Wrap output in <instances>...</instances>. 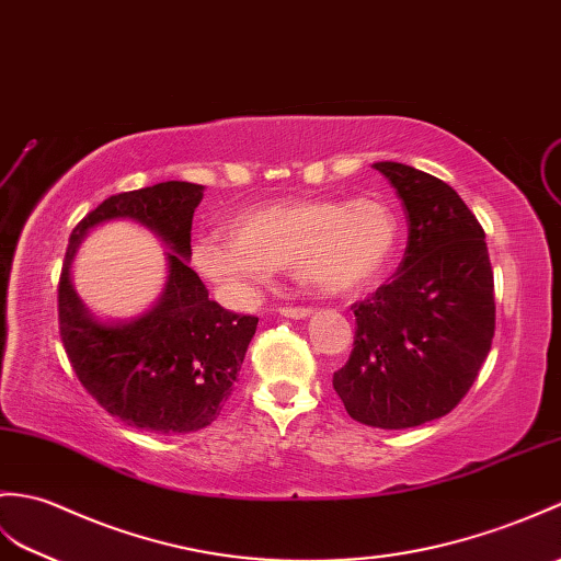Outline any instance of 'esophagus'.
Segmentation results:
<instances>
[{
	"label": "esophagus",
	"mask_w": 561,
	"mask_h": 561,
	"mask_svg": "<svg viewBox=\"0 0 561 561\" xmlns=\"http://www.w3.org/2000/svg\"><path fill=\"white\" fill-rule=\"evenodd\" d=\"M282 318H291V320H306L312 316L310 308H279Z\"/></svg>",
	"instance_id": "esophagus-1"
}]
</instances>
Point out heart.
<instances>
[{
	"instance_id": "obj_1",
	"label": "heart",
	"mask_w": 561,
	"mask_h": 561,
	"mask_svg": "<svg viewBox=\"0 0 561 561\" xmlns=\"http://www.w3.org/2000/svg\"><path fill=\"white\" fill-rule=\"evenodd\" d=\"M229 231L195 241L191 263L233 308L253 306L282 267L306 291L358 294L385 275L399 241L397 217L375 201L279 203L237 217Z\"/></svg>"
}]
</instances>
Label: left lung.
<instances>
[{"instance_id":"left-lung-1","label":"left lung","mask_w":561,"mask_h":561,"mask_svg":"<svg viewBox=\"0 0 561 561\" xmlns=\"http://www.w3.org/2000/svg\"><path fill=\"white\" fill-rule=\"evenodd\" d=\"M407 210L394 279L354 306L356 340L334 389L348 415L382 430L442 419L476 382L494 336L485 231L445 181L375 162Z\"/></svg>"}]
</instances>
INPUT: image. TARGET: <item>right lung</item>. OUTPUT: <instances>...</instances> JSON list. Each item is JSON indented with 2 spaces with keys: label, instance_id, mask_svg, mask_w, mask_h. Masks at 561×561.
Segmentation results:
<instances>
[{
  "label": "right lung",
  "instance_id": "1",
  "mask_svg": "<svg viewBox=\"0 0 561 561\" xmlns=\"http://www.w3.org/2000/svg\"><path fill=\"white\" fill-rule=\"evenodd\" d=\"M203 191L188 181H162L112 195L71 231L61 267L59 334L78 380L114 419L154 435L195 433L217 419L257 328V318L210 301L188 267ZM110 220H134L168 249L161 296L131 319L98 317L70 279L80 243Z\"/></svg>",
  "mask_w": 561,
  "mask_h": 561
}]
</instances>
